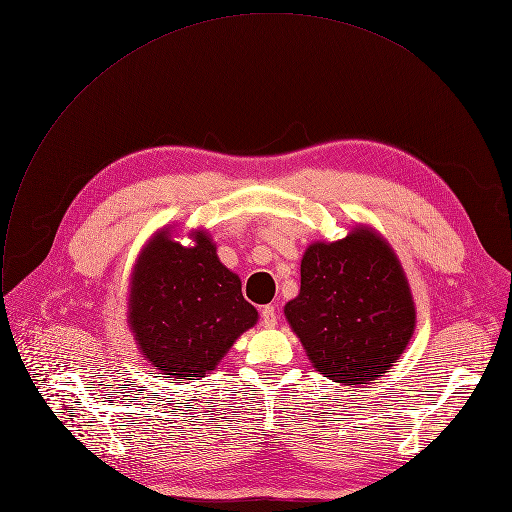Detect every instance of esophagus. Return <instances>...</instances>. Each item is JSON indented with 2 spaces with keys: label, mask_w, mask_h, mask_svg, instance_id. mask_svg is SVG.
Wrapping results in <instances>:
<instances>
[{
  "label": "esophagus",
  "mask_w": 512,
  "mask_h": 512,
  "mask_svg": "<svg viewBox=\"0 0 512 512\" xmlns=\"http://www.w3.org/2000/svg\"><path fill=\"white\" fill-rule=\"evenodd\" d=\"M261 322H263L265 328H273L277 324V314H275L273 306H265L261 310Z\"/></svg>",
  "instance_id": "1"
}]
</instances>
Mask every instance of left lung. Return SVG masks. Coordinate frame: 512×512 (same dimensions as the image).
Listing matches in <instances>:
<instances>
[{
    "mask_svg": "<svg viewBox=\"0 0 512 512\" xmlns=\"http://www.w3.org/2000/svg\"><path fill=\"white\" fill-rule=\"evenodd\" d=\"M285 318L318 373L358 387L393 367L415 328L403 269L367 229L306 251L300 296L285 304Z\"/></svg>",
    "mask_w": 512,
    "mask_h": 512,
    "instance_id": "1",
    "label": "left lung"
}]
</instances>
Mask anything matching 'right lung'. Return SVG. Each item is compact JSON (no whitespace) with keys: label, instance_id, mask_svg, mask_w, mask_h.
<instances>
[{"label":"right lung","instance_id":"obj_1","mask_svg":"<svg viewBox=\"0 0 512 512\" xmlns=\"http://www.w3.org/2000/svg\"><path fill=\"white\" fill-rule=\"evenodd\" d=\"M129 302L139 350L172 379L196 381L210 373L257 322L241 279L218 261L204 233L194 247L158 235L141 253Z\"/></svg>","mask_w":512,"mask_h":512}]
</instances>
